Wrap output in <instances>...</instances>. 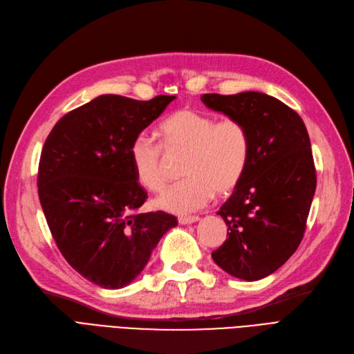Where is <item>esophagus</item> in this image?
I'll return each mask as SVG.
<instances>
[{"instance_id":"obj_1","label":"esophagus","mask_w":354,"mask_h":354,"mask_svg":"<svg viewBox=\"0 0 354 354\" xmlns=\"http://www.w3.org/2000/svg\"><path fill=\"white\" fill-rule=\"evenodd\" d=\"M196 221H199V216H180V218H178V223H180L181 225L193 224V223H196Z\"/></svg>"}]
</instances>
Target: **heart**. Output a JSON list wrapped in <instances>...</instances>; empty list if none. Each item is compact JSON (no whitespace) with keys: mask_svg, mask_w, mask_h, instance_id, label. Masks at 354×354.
<instances>
[{"mask_svg":"<svg viewBox=\"0 0 354 354\" xmlns=\"http://www.w3.org/2000/svg\"><path fill=\"white\" fill-rule=\"evenodd\" d=\"M158 133L162 146L148 136L131 142L129 156L139 185L160 192L167 183L165 155L186 152L183 181L165 189L155 201L162 211L185 215L208 203L215 192L221 196L233 193L245 177L250 156V140L240 120H215L211 114L181 108L165 117Z\"/></svg>","mask_w":354,"mask_h":354,"instance_id":"heart-1","label":"heart"}]
</instances>
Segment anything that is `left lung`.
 Segmentation results:
<instances>
[{
  "instance_id": "8db88e82",
  "label": "left lung",
  "mask_w": 354,
  "mask_h": 354,
  "mask_svg": "<svg viewBox=\"0 0 354 354\" xmlns=\"http://www.w3.org/2000/svg\"><path fill=\"white\" fill-rule=\"evenodd\" d=\"M201 100L248 130L249 165L218 211L228 239L212 259L230 275L256 281L288 261L306 230L316 189L310 139L300 115L266 93H205Z\"/></svg>"
}]
</instances>
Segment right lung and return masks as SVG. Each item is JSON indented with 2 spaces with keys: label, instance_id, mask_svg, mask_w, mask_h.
<instances>
[{
  "label": "right lung",
  "instance_id": "add662e5",
  "mask_svg": "<svg viewBox=\"0 0 354 354\" xmlns=\"http://www.w3.org/2000/svg\"><path fill=\"white\" fill-rule=\"evenodd\" d=\"M173 100L101 95L59 118L44 143L38 193L48 227L73 270L96 286L130 284L177 225L162 211L136 212L148 193L129 156L131 142Z\"/></svg>",
  "mask_w": 354,
  "mask_h": 354
}]
</instances>
